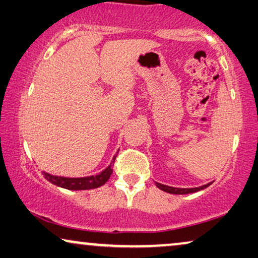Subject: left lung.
<instances>
[{
  "label": "left lung",
  "instance_id": "left-lung-1",
  "mask_svg": "<svg viewBox=\"0 0 258 258\" xmlns=\"http://www.w3.org/2000/svg\"><path fill=\"white\" fill-rule=\"evenodd\" d=\"M213 182H209V183H206L203 184V186L200 187H194V188H177V187H172V186H167V184H162V183H159V182H155V186H157L159 189L166 191V193H169V194H176V195H183V194H190V193H195V191H199V190H202L207 188L208 186H210Z\"/></svg>",
  "mask_w": 258,
  "mask_h": 258
}]
</instances>
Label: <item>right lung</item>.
I'll return each instance as SVG.
<instances>
[{
    "label": "right lung",
    "instance_id": "right-lung-1",
    "mask_svg": "<svg viewBox=\"0 0 258 258\" xmlns=\"http://www.w3.org/2000/svg\"><path fill=\"white\" fill-rule=\"evenodd\" d=\"M117 158V154L114 155L112 159L110 165H108L104 170H101L100 173L96 174V175H90L84 177H65V176H57L52 175V174L46 173L43 170V175L48 181H50L52 184H56L58 187L65 188L69 190H88V189H94L103 186L107 182V180L110 179L112 172V167H113L114 160Z\"/></svg>",
    "mask_w": 258,
    "mask_h": 258
}]
</instances>
